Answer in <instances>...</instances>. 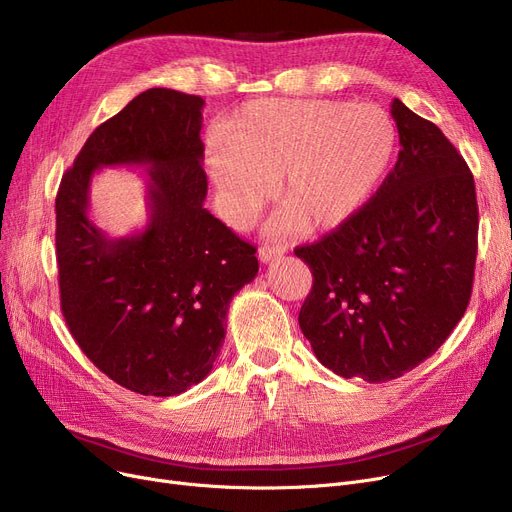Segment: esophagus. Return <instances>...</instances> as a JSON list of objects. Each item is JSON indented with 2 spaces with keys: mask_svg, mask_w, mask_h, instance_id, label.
Wrapping results in <instances>:
<instances>
[{
  "mask_svg": "<svg viewBox=\"0 0 512 512\" xmlns=\"http://www.w3.org/2000/svg\"><path fill=\"white\" fill-rule=\"evenodd\" d=\"M284 253V249H280V247H270V245H263L261 249H259V259L263 261V263H270V261H274V259H278L280 255Z\"/></svg>",
  "mask_w": 512,
  "mask_h": 512,
  "instance_id": "obj_1",
  "label": "esophagus"
}]
</instances>
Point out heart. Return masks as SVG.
<instances>
[{"label": "heart", "instance_id": "obj_1", "mask_svg": "<svg viewBox=\"0 0 512 512\" xmlns=\"http://www.w3.org/2000/svg\"><path fill=\"white\" fill-rule=\"evenodd\" d=\"M207 168L226 218L251 220L274 184L282 234L330 232L353 220L378 191L398 130L380 105L342 99H255L222 124Z\"/></svg>", "mask_w": 512, "mask_h": 512}]
</instances>
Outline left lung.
Wrapping results in <instances>:
<instances>
[{"label":"left lung","mask_w":512,"mask_h":512,"mask_svg":"<svg viewBox=\"0 0 512 512\" xmlns=\"http://www.w3.org/2000/svg\"><path fill=\"white\" fill-rule=\"evenodd\" d=\"M396 166L367 205L294 249L313 274L299 326L321 365L382 384L432 357L465 315L477 255L473 174L444 132L390 110Z\"/></svg>","instance_id":"1"}]
</instances>
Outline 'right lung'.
Returning <instances> with one entry per match:
<instances>
[{"label": "right lung", "instance_id": "1", "mask_svg": "<svg viewBox=\"0 0 512 512\" xmlns=\"http://www.w3.org/2000/svg\"><path fill=\"white\" fill-rule=\"evenodd\" d=\"M199 95L147 89L93 130L56 197L60 303L70 334L107 378L174 396L211 371L234 294L259 272L257 249L203 207ZM105 165H147L150 224L110 239L88 220Z\"/></svg>", "mask_w": 512, "mask_h": 512}]
</instances>
